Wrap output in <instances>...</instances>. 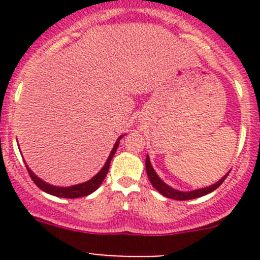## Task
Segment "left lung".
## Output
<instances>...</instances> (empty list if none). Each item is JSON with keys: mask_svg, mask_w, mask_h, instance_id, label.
Instances as JSON below:
<instances>
[{"mask_svg": "<svg viewBox=\"0 0 260 260\" xmlns=\"http://www.w3.org/2000/svg\"><path fill=\"white\" fill-rule=\"evenodd\" d=\"M146 171H147V175H148L149 181H151L152 186H153V187L156 188V190L158 191L159 193H162V195L166 196V198L172 199V200H180V201H182V200H191V199L201 198V196L206 195V193L212 192V191L216 190V188L219 187V186L221 185L222 182H224V180L226 179L228 175H229V174H226L224 177H222L221 180L217 181V182L214 183V185L209 186V187L199 188V190L188 191V192H182V191H177V190H175V188L170 187L169 185H166V183H165L164 181H162L158 176H157V174H156V172H154V170L152 169L151 162H149V157L148 156L146 157Z\"/></svg>", "mask_w": 260, "mask_h": 260, "instance_id": "1", "label": "left lung"}]
</instances>
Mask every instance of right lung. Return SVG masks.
Wrapping results in <instances>:
<instances>
[{
	"label": "right lung",
	"mask_w": 260,
	"mask_h": 260,
	"mask_svg": "<svg viewBox=\"0 0 260 260\" xmlns=\"http://www.w3.org/2000/svg\"><path fill=\"white\" fill-rule=\"evenodd\" d=\"M120 138H122V136H120V137L118 138L117 142H115L113 149H112L111 154H109L108 159H107V162H106V165H104L103 169H102L101 171H99L98 174H96L95 176L93 177V179H90V180L86 181V182H84V183H79V185L69 186V187H56V186L49 185V183H46L45 181L39 179V177L36 176V175L34 174V172L31 171L30 169H28L27 165L25 164L26 169H27L28 175H30L31 180L35 182V185L38 186L39 188H41L43 191H45V192L50 193V195L57 196V198H65V199L83 198V196H86V195H89V193L94 192V191H95L96 188H98L99 186L102 185V182H103L104 179H106L107 174H108L109 165H111L112 158H113L115 151H117Z\"/></svg>",
	"instance_id": "obj_1"
}]
</instances>
